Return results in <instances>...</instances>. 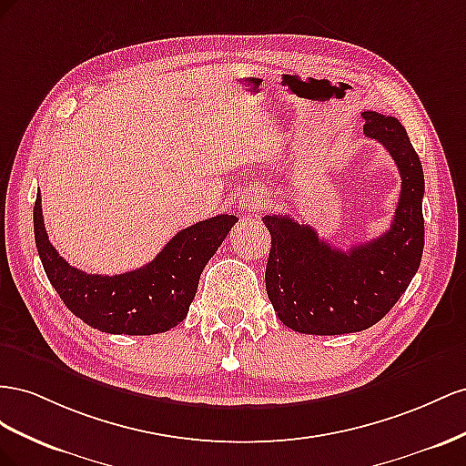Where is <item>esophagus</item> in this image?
<instances>
[{
	"mask_svg": "<svg viewBox=\"0 0 466 466\" xmlns=\"http://www.w3.org/2000/svg\"><path fill=\"white\" fill-rule=\"evenodd\" d=\"M269 203H271V198H269L268 191H263L261 187H251V189H248L246 195L242 197V207L248 208L249 212L268 208Z\"/></svg>",
	"mask_w": 466,
	"mask_h": 466,
	"instance_id": "obj_1",
	"label": "esophagus"
}]
</instances>
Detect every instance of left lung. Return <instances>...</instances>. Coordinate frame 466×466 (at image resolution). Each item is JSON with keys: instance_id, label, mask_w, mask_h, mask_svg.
Masks as SVG:
<instances>
[{"instance_id": "1", "label": "left lung", "mask_w": 466, "mask_h": 466, "mask_svg": "<svg viewBox=\"0 0 466 466\" xmlns=\"http://www.w3.org/2000/svg\"><path fill=\"white\" fill-rule=\"evenodd\" d=\"M365 137L379 140L402 177L390 230L348 251L320 240L309 224L265 215L271 249L265 289L287 328L300 334H353L377 324L404 295L423 251V169L394 116L363 111Z\"/></svg>"}]
</instances>
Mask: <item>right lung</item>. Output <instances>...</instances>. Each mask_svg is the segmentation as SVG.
Here are the masks:
<instances>
[{"label":"right lung","instance_id":"right-lung-1","mask_svg":"<svg viewBox=\"0 0 466 466\" xmlns=\"http://www.w3.org/2000/svg\"><path fill=\"white\" fill-rule=\"evenodd\" d=\"M238 217L218 215L177 232L144 268L123 275H91L66 261L50 244L41 193L33 208L35 242L45 273L79 320L105 334L152 336L185 320L208 259Z\"/></svg>","mask_w":466,"mask_h":466}]
</instances>
